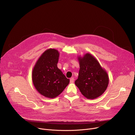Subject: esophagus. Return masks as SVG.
Returning a JSON list of instances; mask_svg holds the SVG:
<instances>
[{
  "label": "esophagus",
  "instance_id": "esophagus-1",
  "mask_svg": "<svg viewBox=\"0 0 135 135\" xmlns=\"http://www.w3.org/2000/svg\"><path fill=\"white\" fill-rule=\"evenodd\" d=\"M74 79L73 78H71V79H70V82L71 83H73L74 82Z\"/></svg>",
  "mask_w": 135,
  "mask_h": 135
}]
</instances>
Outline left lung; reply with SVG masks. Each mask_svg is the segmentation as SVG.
I'll list each match as a JSON object with an SVG mask.
<instances>
[{"mask_svg":"<svg viewBox=\"0 0 135 135\" xmlns=\"http://www.w3.org/2000/svg\"><path fill=\"white\" fill-rule=\"evenodd\" d=\"M80 70L75 84L81 93L89 99L99 97L106 91L109 83L106 71L92 54L88 53L78 57Z\"/></svg>","mask_w":135,"mask_h":135,"instance_id":"8db88e82","label":"left lung"}]
</instances>
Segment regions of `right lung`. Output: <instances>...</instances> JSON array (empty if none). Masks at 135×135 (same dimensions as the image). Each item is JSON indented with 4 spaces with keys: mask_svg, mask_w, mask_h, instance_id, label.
<instances>
[{
    "mask_svg": "<svg viewBox=\"0 0 135 135\" xmlns=\"http://www.w3.org/2000/svg\"><path fill=\"white\" fill-rule=\"evenodd\" d=\"M59 52L46 50L36 62L32 72V81L36 90L49 98L58 96L69 83V80L57 67Z\"/></svg>",
    "mask_w": 135,
    "mask_h": 135,
    "instance_id": "add662e5",
    "label": "right lung"
}]
</instances>
